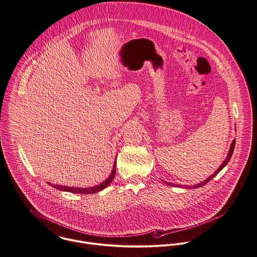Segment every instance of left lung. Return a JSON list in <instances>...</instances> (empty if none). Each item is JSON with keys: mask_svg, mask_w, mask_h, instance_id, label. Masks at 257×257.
Segmentation results:
<instances>
[{"mask_svg": "<svg viewBox=\"0 0 257 257\" xmlns=\"http://www.w3.org/2000/svg\"><path fill=\"white\" fill-rule=\"evenodd\" d=\"M234 147H235V139L232 141V143H231V145H230V148H229V153H228V155H227V157H226V159L223 161V163L219 166V168L212 174V175H210L206 180H204L203 182H200V183H198V184H196V185H193V186H184V188H198V187H201V186H203V185H205L206 183H208L213 177H215L226 165H227V163L229 162V160L231 159V156H232V153H233V150H234ZM165 183L166 184H168V185H170V186H177V187H182L181 185H176V184H172V183H168V182H166L165 181Z\"/></svg>", "mask_w": 257, "mask_h": 257, "instance_id": "left-lung-1", "label": "left lung"}]
</instances>
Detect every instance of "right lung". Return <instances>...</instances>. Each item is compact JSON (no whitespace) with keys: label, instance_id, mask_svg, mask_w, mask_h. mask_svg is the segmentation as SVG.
Wrapping results in <instances>:
<instances>
[{"label":"right lung","instance_id":"right-lung-1","mask_svg":"<svg viewBox=\"0 0 257 257\" xmlns=\"http://www.w3.org/2000/svg\"><path fill=\"white\" fill-rule=\"evenodd\" d=\"M115 173H116V160L114 162L113 165V169L111 171V174L109 175V177L102 183H100L99 185L93 186V187H89V188H80V187H68V186H62V185H57V184H52L49 183L51 186H53L54 188L61 190V191H67V192H72V193H81V194H93L96 193L98 191H101L103 189H105L114 179L115 177Z\"/></svg>","mask_w":257,"mask_h":257}]
</instances>
